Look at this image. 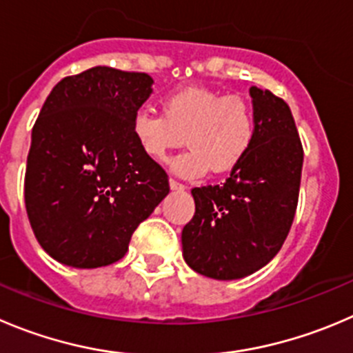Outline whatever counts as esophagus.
Listing matches in <instances>:
<instances>
[{"instance_id":"esophagus-1","label":"esophagus","mask_w":353,"mask_h":353,"mask_svg":"<svg viewBox=\"0 0 353 353\" xmlns=\"http://www.w3.org/2000/svg\"><path fill=\"white\" fill-rule=\"evenodd\" d=\"M170 187H171V190H183V189H185V185H183V183L176 182L174 179H170Z\"/></svg>"}]
</instances>
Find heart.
Listing matches in <instances>:
<instances>
[{
  "instance_id": "1",
  "label": "heart",
  "mask_w": 353,
  "mask_h": 353,
  "mask_svg": "<svg viewBox=\"0 0 353 353\" xmlns=\"http://www.w3.org/2000/svg\"><path fill=\"white\" fill-rule=\"evenodd\" d=\"M137 147L150 159L161 161L182 143L189 150L173 161L176 173L201 176L232 171L243 163L256 139V114L241 97H227L206 88H183L163 102V114L139 109L130 119Z\"/></svg>"
}]
</instances>
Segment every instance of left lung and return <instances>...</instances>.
<instances>
[{
	"label": "left lung",
	"mask_w": 353,
	"mask_h": 353,
	"mask_svg": "<svg viewBox=\"0 0 353 353\" xmlns=\"http://www.w3.org/2000/svg\"><path fill=\"white\" fill-rule=\"evenodd\" d=\"M256 139L220 185L192 189L196 213L182 230L183 258L197 274L232 281L279 253L293 225L303 147L290 105L251 86Z\"/></svg>",
	"instance_id": "left-lung-1"
}]
</instances>
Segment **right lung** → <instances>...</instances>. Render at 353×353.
Masks as SVG:
<instances>
[{
	"label": "right lung",
	"mask_w": 353,
	"mask_h": 353,
	"mask_svg": "<svg viewBox=\"0 0 353 353\" xmlns=\"http://www.w3.org/2000/svg\"><path fill=\"white\" fill-rule=\"evenodd\" d=\"M145 72L97 65L57 83L31 137L23 199L43 250L63 265L121 260L168 196V174L137 147L133 112L152 93Z\"/></svg>",
	"instance_id": "obj_1"
}]
</instances>
